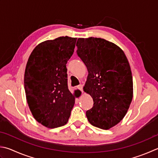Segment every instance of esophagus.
<instances>
[{"label": "esophagus", "mask_w": 158, "mask_h": 158, "mask_svg": "<svg viewBox=\"0 0 158 158\" xmlns=\"http://www.w3.org/2000/svg\"><path fill=\"white\" fill-rule=\"evenodd\" d=\"M78 89H79L80 91H81L82 92H83V86L82 85H79L78 86Z\"/></svg>", "instance_id": "1"}]
</instances>
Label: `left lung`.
<instances>
[{
  "label": "left lung",
  "instance_id": "obj_1",
  "mask_svg": "<svg viewBox=\"0 0 158 158\" xmlns=\"http://www.w3.org/2000/svg\"><path fill=\"white\" fill-rule=\"evenodd\" d=\"M77 54L88 70L84 91L94 105L86 112L94 127L109 129L123 120L133 98V78L124 52L103 38H78Z\"/></svg>",
  "mask_w": 158,
  "mask_h": 158
}]
</instances>
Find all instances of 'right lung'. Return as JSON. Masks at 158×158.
<instances>
[{"label": "right lung", "instance_id": "right-lung-1", "mask_svg": "<svg viewBox=\"0 0 158 158\" xmlns=\"http://www.w3.org/2000/svg\"><path fill=\"white\" fill-rule=\"evenodd\" d=\"M76 38L62 36L40 43L26 65L24 85L34 118L47 128L66 124L75 103L68 89L66 64L73 55Z\"/></svg>", "mask_w": 158, "mask_h": 158}]
</instances>
